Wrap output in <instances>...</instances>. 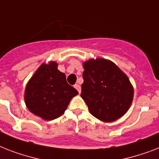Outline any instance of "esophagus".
Listing matches in <instances>:
<instances>
[{
	"label": "esophagus",
	"instance_id": "1",
	"mask_svg": "<svg viewBox=\"0 0 159 159\" xmlns=\"http://www.w3.org/2000/svg\"><path fill=\"white\" fill-rule=\"evenodd\" d=\"M74 87H75L76 89H77V91H78V93H81V86H80V85H78V84H75L74 85Z\"/></svg>",
	"mask_w": 159,
	"mask_h": 159
}]
</instances>
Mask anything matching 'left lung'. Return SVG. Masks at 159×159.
<instances>
[{
    "instance_id": "left-lung-1",
    "label": "left lung",
    "mask_w": 159,
    "mask_h": 159,
    "mask_svg": "<svg viewBox=\"0 0 159 159\" xmlns=\"http://www.w3.org/2000/svg\"><path fill=\"white\" fill-rule=\"evenodd\" d=\"M81 96L90 113L110 122L124 115L133 100L134 90L127 76L110 60L89 59L84 63Z\"/></svg>"
}]
</instances>
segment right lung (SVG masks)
I'll list each match as a JSON object with an SVG mask.
<instances>
[{
    "instance_id": "1",
    "label": "right lung",
    "mask_w": 159,
    "mask_h": 159,
    "mask_svg": "<svg viewBox=\"0 0 159 159\" xmlns=\"http://www.w3.org/2000/svg\"><path fill=\"white\" fill-rule=\"evenodd\" d=\"M55 62L42 64L25 88L24 100L31 113L42 119H55L66 110L71 99L78 94L68 84L66 76Z\"/></svg>"
}]
</instances>
